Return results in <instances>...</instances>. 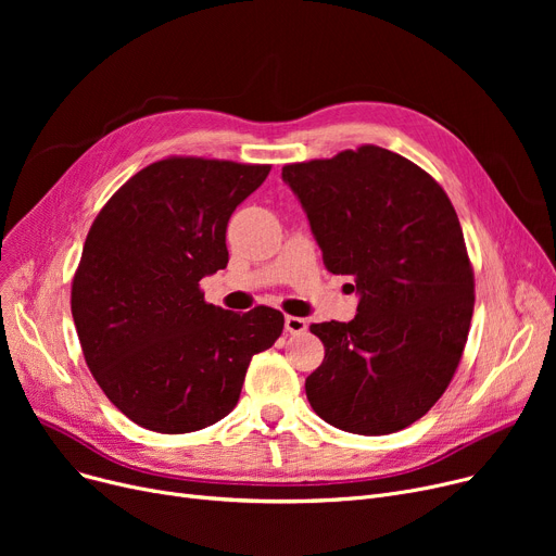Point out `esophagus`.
<instances>
[{"instance_id":"34e87169","label":"esophagus","mask_w":556,"mask_h":556,"mask_svg":"<svg viewBox=\"0 0 556 556\" xmlns=\"http://www.w3.org/2000/svg\"><path fill=\"white\" fill-rule=\"evenodd\" d=\"M306 319L304 317H295V315H286V331L288 333H304L306 331Z\"/></svg>"}]
</instances>
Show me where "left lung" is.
I'll return each mask as SVG.
<instances>
[{
  "label": "left lung",
  "instance_id": "8db88e82",
  "mask_svg": "<svg viewBox=\"0 0 556 556\" xmlns=\"http://www.w3.org/2000/svg\"><path fill=\"white\" fill-rule=\"evenodd\" d=\"M333 275L361 293L352 323L311 325L325 361L306 378L317 417L356 434L421 419L462 361L476 281L457 214L434 178L381 146L286 164Z\"/></svg>",
  "mask_w": 556,
  "mask_h": 556
}]
</instances>
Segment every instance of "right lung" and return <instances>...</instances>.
I'll use <instances>...</instances> for the list:
<instances>
[{"mask_svg":"<svg viewBox=\"0 0 556 556\" xmlns=\"http://www.w3.org/2000/svg\"><path fill=\"white\" fill-rule=\"evenodd\" d=\"M270 164L166 157L116 191L94 218L72 281V315L87 367L141 428L182 434L227 417L254 354L283 315H243L204 302L200 279L229 261V216Z\"/></svg>","mask_w":556,"mask_h":556,"instance_id":"right-lung-1","label":"right lung"}]
</instances>
